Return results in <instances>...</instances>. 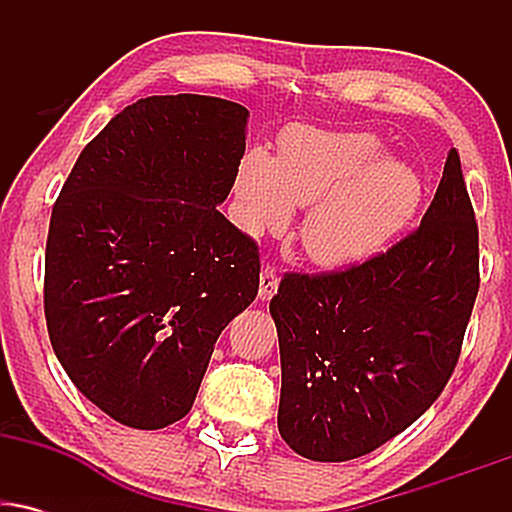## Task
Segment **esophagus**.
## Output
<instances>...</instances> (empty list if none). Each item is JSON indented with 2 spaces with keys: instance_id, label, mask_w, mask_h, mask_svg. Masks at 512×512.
Listing matches in <instances>:
<instances>
[{
  "instance_id": "obj_1",
  "label": "esophagus",
  "mask_w": 512,
  "mask_h": 512,
  "mask_svg": "<svg viewBox=\"0 0 512 512\" xmlns=\"http://www.w3.org/2000/svg\"><path fill=\"white\" fill-rule=\"evenodd\" d=\"M279 289V276L272 267H264L260 274V301H269Z\"/></svg>"
}]
</instances>
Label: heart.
Here are the masks:
<instances>
[{
    "mask_svg": "<svg viewBox=\"0 0 512 512\" xmlns=\"http://www.w3.org/2000/svg\"><path fill=\"white\" fill-rule=\"evenodd\" d=\"M240 223L250 236L289 226L293 207H308L301 238L322 267H351L383 252L424 197L419 173L385 156L370 132L293 129L279 158L250 151L236 178Z\"/></svg>",
    "mask_w": 512,
    "mask_h": 512,
    "instance_id": "b5f03b06",
    "label": "heart"
}]
</instances>
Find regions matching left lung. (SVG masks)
Wrapping results in <instances>:
<instances>
[{
  "label": "left lung",
  "mask_w": 512,
  "mask_h": 512,
  "mask_svg": "<svg viewBox=\"0 0 512 512\" xmlns=\"http://www.w3.org/2000/svg\"><path fill=\"white\" fill-rule=\"evenodd\" d=\"M477 291L479 231L450 149L411 236L344 272L281 279L269 313L286 445L346 462L414 424L448 385Z\"/></svg>",
  "instance_id": "1"
}]
</instances>
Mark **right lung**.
<instances>
[{
  "instance_id": "right-lung-1",
  "label": "right lung",
  "mask_w": 512,
  "mask_h": 512,
  "mask_svg": "<svg viewBox=\"0 0 512 512\" xmlns=\"http://www.w3.org/2000/svg\"><path fill=\"white\" fill-rule=\"evenodd\" d=\"M248 117L223 98H142L86 144L52 207V349L81 395L129 428L192 409L216 339L260 289L257 245L216 209Z\"/></svg>"
}]
</instances>
